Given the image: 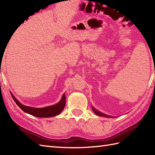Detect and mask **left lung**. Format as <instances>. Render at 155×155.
Segmentation results:
<instances>
[{"label": "left lung", "instance_id": "obj_1", "mask_svg": "<svg viewBox=\"0 0 155 155\" xmlns=\"http://www.w3.org/2000/svg\"><path fill=\"white\" fill-rule=\"evenodd\" d=\"M93 110L94 111V113L95 114H97V115H98V116H101V117H111L110 116H108V115H107V114H103V113H101V112H99V111L95 109V108H94L93 107Z\"/></svg>", "mask_w": 155, "mask_h": 155}]
</instances>
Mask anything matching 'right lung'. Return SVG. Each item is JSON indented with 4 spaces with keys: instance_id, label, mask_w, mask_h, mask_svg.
Segmentation results:
<instances>
[{
    "instance_id": "right-lung-1",
    "label": "right lung",
    "mask_w": 155,
    "mask_h": 155,
    "mask_svg": "<svg viewBox=\"0 0 155 155\" xmlns=\"http://www.w3.org/2000/svg\"><path fill=\"white\" fill-rule=\"evenodd\" d=\"M11 94L13 100L15 101L16 104L18 105L20 108H21L25 113L30 114L32 115V116L37 117H52L56 116V115H58L64 109L66 104V98L64 94L62 95L61 100L57 104L44 108H34L25 106V105L22 104L19 101H18V100L13 96V94L11 93Z\"/></svg>"
}]
</instances>
